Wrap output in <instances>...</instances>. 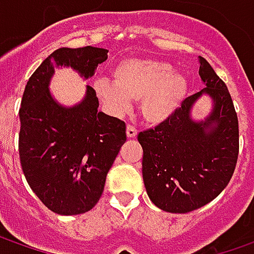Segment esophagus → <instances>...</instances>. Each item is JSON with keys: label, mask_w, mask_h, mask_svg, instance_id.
I'll return each instance as SVG.
<instances>
[{"label": "esophagus", "mask_w": 254, "mask_h": 254, "mask_svg": "<svg viewBox=\"0 0 254 254\" xmlns=\"http://www.w3.org/2000/svg\"><path fill=\"white\" fill-rule=\"evenodd\" d=\"M127 137L128 138H135L137 137V130L132 127V126H127Z\"/></svg>", "instance_id": "obj_1"}]
</instances>
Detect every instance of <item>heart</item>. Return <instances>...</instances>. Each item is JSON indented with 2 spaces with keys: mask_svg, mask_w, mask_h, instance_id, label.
Here are the masks:
<instances>
[{
  "mask_svg": "<svg viewBox=\"0 0 254 254\" xmlns=\"http://www.w3.org/2000/svg\"><path fill=\"white\" fill-rule=\"evenodd\" d=\"M113 82L94 83L97 96L113 113L124 112L131 100H140V113L152 126L167 122L180 110L188 82L174 73L170 64L151 59H124L113 67Z\"/></svg>",
  "mask_w": 254,
  "mask_h": 254,
  "instance_id": "1",
  "label": "heart"
}]
</instances>
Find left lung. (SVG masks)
<instances>
[{
  "label": "left lung",
  "instance_id": "8db88e82",
  "mask_svg": "<svg viewBox=\"0 0 254 254\" xmlns=\"http://www.w3.org/2000/svg\"><path fill=\"white\" fill-rule=\"evenodd\" d=\"M199 64L205 89L187 97L167 122L138 134L147 193L171 213L215 199L229 184L239 155V123L229 90L200 56ZM202 95L212 100V110L206 119L193 121L191 109Z\"/></svg>",
  "mask_w": 254,
  "mask_h": 254
}]
</instances>
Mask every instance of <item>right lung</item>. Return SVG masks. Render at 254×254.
Segmentation results:
<instances>
[{
    "instance_id": "right-lung-1",
    "label": "right lung",
    "mask_w": 254,
    "mask_h": 254,
    "mask_svg": "<svg viewBox=\"0 0 254 254\" xmlns=\"http://www.w3.org/2000/svg\"><path fill=\"white\" fill-rule=\"evenodd\" d=\"M107 49L59 48L35 70L19 109V158L31 190L58 215L90 210L102 196L107 172L126 142V123L99 112L94 89L72 107L49 90L56 67H72L90 79Z\"/></svg>"
}]
</instances>
